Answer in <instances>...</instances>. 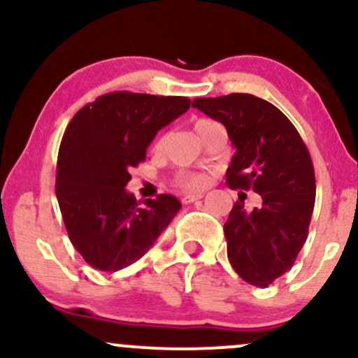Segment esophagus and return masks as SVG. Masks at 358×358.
Wrapping results in <instances>:
<instances>
[{
    "label": "esophagus",
    "mask_w": 358,
    "mask_h": 358,
    "mask_svg": "<svg viewBox=\"0 0 358 358\" xmlns=\"http://www.w3.org/2000/svg\"><path fill=\"white\" fill-rule=\"evenodd\" d=\"M202 193H187V195H183V202L185 203H193V202H196V200H200L202 199Z\"/></svg>",
    "instance_id": "obj_1"
}]
</instances>
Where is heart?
Returning <instances> with one entry per match:
<instances>
[{"mask_svg":"<svg viewBox=\"0 0 358 358\" xmlns=\"http://www.w3.org/2000/svg\"><path fill=\"white\" fill-rule=\"evenodd\" d=\"M208 124H213L212 121H208V119H200V121L195 122V131L199 133L200 129ZM165 145V136L159 138L158 141H156L155 145V150L159 151ZM176 182L178 185H182L185 188H190V190H200V188H203L205 185L208 183V178L205 175H200V173H180L178 178H176Z\"/></svg>","mask_w":358,"mask_h":358,"instance_id":"1","label":"heart"}]
</instances>
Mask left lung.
Wrapping results in <instances>:
<instances>
[{
	"instance_id": "obj_1",
	"label": "left lung",
	"mask_w": 358,
	"mask_h": 358,
	"mask_svg": "<svg viewBox=\"0 0 358 358\" xmlns=\"http://www.w3.org/2000/svg\"><path fill=\"white\" fill-rule=\"evenodd\" d=\"M192 106L222 122L236 146L225 183L262 196L254 210L234 203L224 234L236 273L269 286L291 269L308 237L316 195L308 148L276 106L252 94L199 97Z\"/></svg>"
}]
</instances>
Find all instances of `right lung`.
I'll return each instance as SVG.
<instances>
[{
  "instance_id": "1",
  "label": "right lung",
  "mask_w": 358,
  "mask_h": 358,
  "mask_svg": "<svg viewBox=\"0 0 358 358\" xmlns=\"http://www.w3.org/2000/svg\"><path fill=\"white\" fill-rule=\"evenodd\" d=\"M190 99L110 92L69 122L57 162L55 193L69 239L92 268H127L150 250L182 203L173 195L139 205L126 190L156 133L190 109Z\"/></svg>"
}]
</instances>
